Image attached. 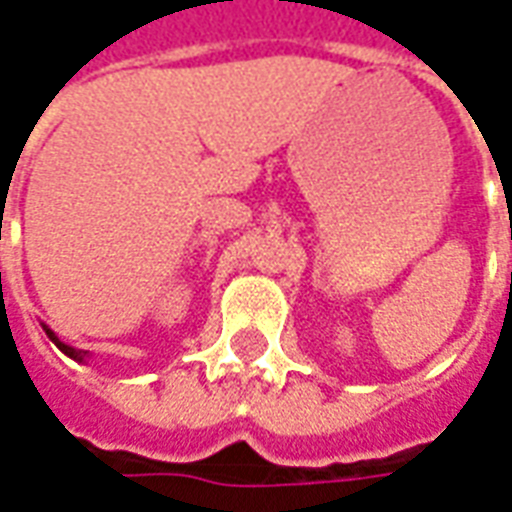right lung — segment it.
Segmentation results:
<instances>
[{
  "label": "right lung",
  "instance_id": "obj_1",
  "mask_svg": "<svg viewBox=\"0 0 512 512\" xmlns=\"http://www.w3.org/2000/svg\"><path fill=\"white\" fill-rule=\"evenodd\" d=\"M43 332L49 334V340L54 345H57V348H60L62 354L65 356H71L73 362H82V365H87V359H90V351H82V348H73V345H68V343H62L60 337H57V334L51 332L49 326H46V323H43Z\"/></svg>",
  "mask_w": 512,
  "mask_h": 512
}]
</instances>
